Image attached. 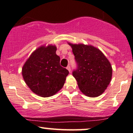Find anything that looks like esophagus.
Returning a JSON list of instances; mask_svg holds the SVG:
<instances>
[{
	"mask_svg": "<svg viewBox=\"0 0 133 133\" xmlns=\"http://www.w3.org/2000/svg\"><path fill=\"white\" fill-rule=\"evenodd\" d=\"M66 69L68 70V71H69V72H70V71H71V68H70V65H68V66L66 67Z\"/></svg>",
	"mask_w": 133,
	"mask_h": 133,
	"instance_id": "obj_1",
	"label": "esophagus"
}]
</instances>
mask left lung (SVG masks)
<instances>
[{
	"mask_svg": "<svg viewBox=\"0 0 133 133\" xmlns=\"http://www.w3.org/2000/svg\"><path fill=\"white\" fill-rule=\"evenodd\" d=\"M72 48L77 67L72 72L79 90L89 97L102 94L110 84L112 67L108 60L98 48L83 44L73 45Z\"/></svg>",
	"mask_w": 133,
	"mask_h": 133,
	"instance_id": "8db88e82",
	"label": "left lung"
}]
</instances>
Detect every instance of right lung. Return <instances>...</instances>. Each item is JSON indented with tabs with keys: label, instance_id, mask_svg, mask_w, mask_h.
<instances>
[{
	"label": "right lung",
	"instance_id": "add662e5",
	"mask_svg": "<svg viewBox=\"0 0 133 133\" xmlns=\"http://www.w3.org/2000/svg\"><path fill=\"white\" fill-rule=\"evenodd\" d=\"M57 47L41 46L32 53L22 68V75L28 87L42 97L57 93L65 83L69 73L60 65V58L56 54Z\"/></svg>",
	"mask_w": 133,
	"mask_h": 133
}]
</instances>
